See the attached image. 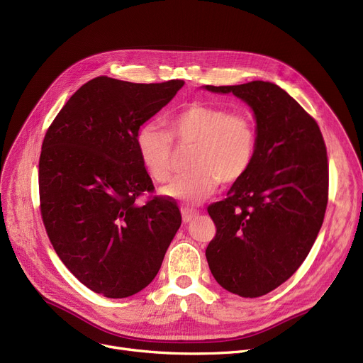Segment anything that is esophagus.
Here are the masks:
<instances>
[{
  "mask_svg": "<svg viewBox=\"0 0 363 363\" xmlns=\"http://www.w3.org/2000/svg\"><path fill=\"white\" fill-rule=\"evenodd\" d=\"M181 213H182V220L189 222L194 216L199 215V211H196V208H191V207H182Z\"/></svg>",
  "mask_w": 363,
  "mask_h": 363,
  "instance_id": "1",
  "label": "esophagus"
}]
</instances>
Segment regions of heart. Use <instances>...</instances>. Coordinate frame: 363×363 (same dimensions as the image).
Masks as SVG:
<instances>
[{
	"mask_svg": "<svg viewBox=\"0 0 363 363\" xmlns=\"http://www.w3.org/2000/svg\"><path fill=\"white\" fill-rule=\"evenodd\" d=\"M191 148V170L162 188V194L185 203L211 197L220 181L233 184L252 167L257 151V128L245 111H230L208 104H189L167 122V130L155 123L143 125L135 147L147 175L166 182L174 172V147Z\"/></svg>",
	"mask_w": 363,
	"mask_h": 363,
	"instance_id": "heart-1",
	"label": "heart"
}]
</instances>
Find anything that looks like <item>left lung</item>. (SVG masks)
I'll return each instance as SVG.
<instances>
[{
  "label": "left lung",
  "mask_w": 363,
  "mask_h": 363,
  "mask_svg": "<svg viewBox=\"0 0 363 363\" xmlns=\"http://www.w3.org/2000/svg\"><path fill=\"white\" fill-rule=\"evenodd\" d=\"M206 89L233 92L257 125L252 167L207 207L216 225L207 263L225 290L260 297L300 268L318 237L328 203L327 147L316 121L272 82Z\"/></svg>",
  "instance_id": "left-lung-1"
}]
</instances>
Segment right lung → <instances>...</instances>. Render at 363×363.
Here are the masks:
<instances>
[{
    "label": "right lung",
    "instance_id": "obj_1",
    "mask_svg": "<svg viewBox=\"0 0 363 363\" xmlns=\"http://www.w3.org/2000/svg\"><path fill=\"white\" fill-rule=\"evenodd\" d=\"M184 81L132 84L99 76L76 91L50 125L40 157V207L66 268L108 298L155 279L181 226L175 201L155 191L135 147L143 123Z\"/></svg>",
    "mask_w": 363,
    "mask_h": 363
}]
</instances>
